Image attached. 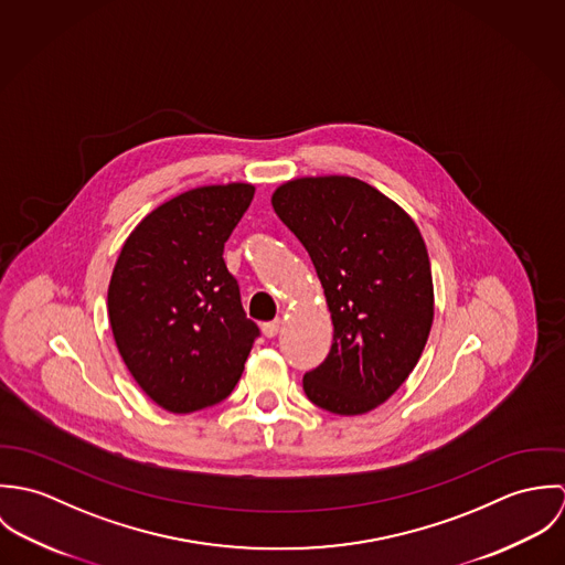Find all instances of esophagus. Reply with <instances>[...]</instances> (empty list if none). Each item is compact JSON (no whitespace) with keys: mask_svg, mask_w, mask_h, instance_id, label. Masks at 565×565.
I'll use <instances>...</instances> for the list:
<instances>
[{"mask_svg":"<svg viewBox=\"0 0 565 565\" xmlns=\"http://www.w3.org/2000/svg\"><path fill=\"white\" fill-rule=\"evenodd\" d=\"M278 330H280V320H271V322L263 323V334L265 337H276L278 334Z\"/></svg>","mask_w":565,"mask_h":565,"instance_id":"34e87169","label":"esophagus"}]
</instances>
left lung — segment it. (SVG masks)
<instances>
[{"mask_svg":"<svg viewBox=\"0 0 565 565\" xmlns=\"http://www.w3.org/2000/svg\"><path fill=\"white\" fill-rule=\"evenodd\" d=\"M271 206L309 252L334 328L305 394L337 415L367 413L403 385L430 332L424 239L396 202L350 175L285 182Z\"/></svg>","mask_w":565,"mask_h":565,"instance_id":"left-lung-1","label":"left lung"}]
</instances>
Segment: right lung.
Here are the masks:
<instances>
[{"mask_svg": "<svg viewBox=\"0 0 565 565\" xmlns=\"http://www.w3.org/2000/svg\"><path fill=\"white\" fill-rule=\"evenodd\" d=\"M252 198L243 182L175 195L132 231L113 269L108 318L119 354L171 413L226 401L260 334L224 263Z\"/></svg>", "mask_w": 565, "mask_h": 565, "instance_id": "1", "label": "right lung"}]
</instances>
